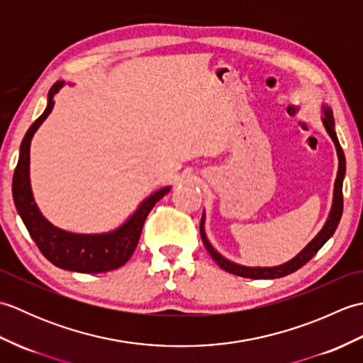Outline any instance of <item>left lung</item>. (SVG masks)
I'll list each match as a JSON object with an SVG mask.
<instances>
[{"instance_id":"8db88e82","label":"left lung","mask_w":363,"mask_h":363,"mask_svg":"<svg viewBox=\"0 0 363 363\" xmlns=\"http://www.w3.org/2000/svg\"><path fill=\"white\" fill-rule=\"evenodd\" d=\"M321 121L323 126H325L326 133L329 134L330 140L335 145V151H337V157H338V172L335 177V184H334V196H333V206H330V211L328 218L323 225L320 233L315 235L312 240L307 243L303 250H301L295 257H291L290 260L285 262V264L276 265V267H246L240 265L237 262H233L226 259L223 254H220L217 250L213 248V245L209 242V238L206 235V212H203V218H201V225H199V233H201L203 243L206 246V250L209 251L212 259L217 262L220 268L225 269L228 273H233L235 276H242V277H250V279H277V277H284L287 274L295 273L296 269H299L303 265H306L315 254H317L321 246L325 245L330 237L334 235L335 229L340 223L342 213H343V179H345V173H346V160H345V154L340 143H338V138L335 134V123L333 117V109L328 104H321Z\"/></svg>"}]
</instances>
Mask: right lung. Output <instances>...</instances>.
<instances>
[{"label": "right lung", "mask_w": 363, "mask_h": 363, "mask_svg": "<svg viewBox=\"0 0 363 363\" xmlns=\"http://www.w3.org/2000/svg\"><path fill=\"white\" fill-rule=\"evenodd\" d=\"M64 86L65 81H57L54 84L48 91L46 109L23 137L18 164L15 168L12 181L13 203L29 235L33 237L38 250L52 265L78 273L112 272V269L125 265L129 257L133 256L146 217H148V213L159 199L164 198L172 190V186L154 190L137 206V209L120 226L107 230V233H72V230L54 226L50 220H46L40 209H38L33 187H30V142H33L37 129L48 118L54 107V96L59 94V90Z\"/></svg>", "instance_id": "add662e5"}]
</instances>
